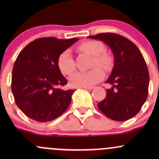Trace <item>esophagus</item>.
Segmentation results:
<instances>
[{
  "label": "esophagus",
  "mask_w": 159,
  "mask_h": 159,
  "mask_svg": "<svg viewBox=\"0 0 159 159\" xmlns=\"http://www.w3.org/2000/svg\"><path fill=\"white\" fill-rule=\"evenodd\" d=\"M83 88L86 89V90H92V89H93V87H83Z\"/></svg>",
  "instance_id": "esophagus-1"
}]
</instances>
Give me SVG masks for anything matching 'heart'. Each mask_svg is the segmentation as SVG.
<instances>
[{"label": "heart", "mask_w": 159, "mask_h": 159, "mask_svg": "<svg viewBox=\"0 0 159 159\" xmlns=\"http://www.w3.org/2000/svg\"><path fill=\"white\" fill-rule=\"evenodd\" d=\"M80 50L93 56V66H100L105 70H109L113 65L114 59L109 53L103 52L105 47L102 43L91 40L81 43ZM57 66L61 73L68 75L75 69V63L69 50L63 52L58 57ZM105 76L104 71L100 67L96 66L87 72H77L69 78V83L72 87H91L99 82Z\"/></svg>", "instance_id": "heart-1"}]
</instances>
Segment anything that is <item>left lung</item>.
Masks as SVG:
<instances>
[{
    "mask_svg": "<svg viewBox=\"0 0 159 159\" xmlns=\"http://www.w3.org/2000/svg\"><path fill=\"white\" fill-rule=\"evenodd\" d=\"M101 40L110 47L114 66L105 83L112 87L107 89L106 97L98 104L105 116L115 121H125L139 112L148 96L149 75L141 52L127 38L102 33L89 36Z\"/></svg>",
    "mask_w": 159,
    "mask_h": 159,
    "instance_id": "obj_1",
    "label": "left lung"
}]
</instances>
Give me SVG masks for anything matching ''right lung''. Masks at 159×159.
Returning <instances> with one entry per match:
<instances>
[{
  "label": "right lung",
  "mask_w": 159,
  "mask_h": 159,
  "mask_svg": "<svg viewBox=\"0 0 159 159\" xmlns=\"http://www.w3.org/2000/svg\"><path fill=\"white\" fill-rule=\"evenodd\" d=\"M78 40L39 38L19 53L12 74L15 102L27 117L46 123L68 108L75 90H63L67 84L57 66L58 57Z\"/></svg>",
  "instance_id": "right-lung-1"
}]
</instances>
